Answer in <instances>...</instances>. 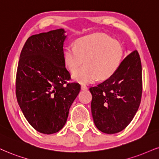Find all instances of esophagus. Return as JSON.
<instances>
[{"mask_svg": "<svg viewBox=\"0 0 159 159\" xmlns=\"http://www.w3.org/2000/svg\"><path fill=\"white\" fill-rule=\"evenodd\" d=\"M81 89L83 90V91H85V90L88 89V88H87V86H85V85H81Z\"/></svg>", "mask_w": 159, "mask_h": 159, "instance_id": "34e87169", "label": "esophagus"}]
</instances>
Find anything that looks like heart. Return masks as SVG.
Returning <instances> with one entry per match:
<instances>
[{"label":"heart","mask_w":159,"mask_h":159,"mask_svg":"<svg viewBox=\"0 0 159 159\" xmlns=\"http://www.w3.org/2000/svg\"><path fill=\"white\" fill-rule=\"evenodd\" d=\"M123 57L122 45L100 33L81 37L76 40L75 46L68 45L63 51L65 65L70 72L86 62L73 74L74 81L83 84L109 79L118 70Z\"/></svg>","instance_id":"obj_1"}]
</instances>
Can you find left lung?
<instances>
[{"label":"left lung","mask_w":159,"mask_h":159,"mask_svg":"<svg viewBox=\"0 0 159 159\" xmlns=\"http://www.w3.org/2000/svg\"><path fill=\"white\" fill-rule=\"evenodd\" d=\"M89 90L96 127L107 134L124 130L134 119L142 98V64L138 52L128 54L111 77Z\"/></svg>","instance_id":"1"}]
</instances>
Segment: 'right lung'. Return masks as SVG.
<instances>
[{"mask_svg": "<svg viewBox=\"0 0 159 159\" xmlns=\"http://www.w3.org/2000/svg\"><path fill=\"white\" fill-rule=\"evenodd\" d=\"M65 33L58 29L32 35L20 55L17 102L29 124L41 134L61 130L80 91L78 83L65 85L70 76L63 60Z\"/></svg>", "mask_w": 159, "mask_h": 159, "instance_id": "1", "label": "right lung"}]
</instances>
